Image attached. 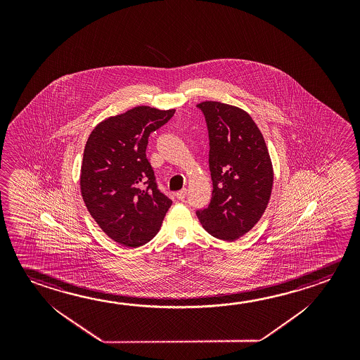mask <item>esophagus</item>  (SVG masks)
<instances>
[{"mask_svg": "<svg viewBox=\"0 0 360 360\" xmlns=\"http://www.w3.org/2000/svg\"><path fill=\"white\" fill-rule=\"evenodd\" d=\"M187 195V188L181 189V191H178L177 193H176V197H177L178 200H184V197Z\"/></svg>", "mask_w": 360, "mask_h": 360, "instance_id": "34e87169", "label": "esophagus"}]
</instances>
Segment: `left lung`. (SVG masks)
Listing matches in <instances>:
<instances>
[{
  "label": "left lung",
  "instance_id": "left-lung-1",
  "mask_svg": "<svg viewBox=\"0 0 360 360\" xmlns=\"http://www.w3.org/2000/svg\"><path fill=\"white\" fill-rule=\"evenodd\" d=\"M197 106L208 129L213 191L208 207L195 213L208 233L235 241L265 212L274 183L271 158L248 112L219 101Z\"/></svg>",
  "mask_w": 360,
  "mask_h": 360
}]
</instances>
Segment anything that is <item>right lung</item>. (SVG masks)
<instances>
[{
  "label": "right lung",
  "instance_id": "add662e5",
  "mask_svg": "<svg viewBox=\"0 0 360 360\" xmlns=\"http://www.w3.org/2000/svg\"><path fill=\"white\" fill-rule=\"evenodd\" d=\"M136 106L103 120L84 149L80 189L89 213L112 240L136 248L160 231L172 200L158 189L148 162V136L174 115Z\"/></svg>",
  "mask_w": 360,
  "mask_h": 360
}]
</instances>
